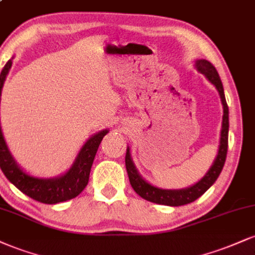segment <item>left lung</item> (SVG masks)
<instances>
[{
  "mask_svg": "<svg viewBox=\"0 0 255 255\" xmlns=\"http://www.w3.org/2000/svg\"><path fill=\"white\" fill-rule=\"evenodd\" d=\"M196 67L198 71L207 77L209 81L215 85L217 91H219L221 101L223 104V121H222V130H221V141H220V148L217 157L214 161L213 166L208 171V173L202 178L197 184L188 189L182 190H162L155 186L151 185L141 178V176L137 173L135 166H134L133 161L130 159L129 148H127V153H126V168H127L128 177H129V182L131 188L137 195L145 198L146 201L153 202L157 204H164V205H171V207H179V205L189 204L194 202L198 197L207 191L208 189L216 182L219 178L221 171H222L223 165L226 162L227 151H228V129H229V118H228V106H227L225 91H223V85L221 82L219 73L215 66L210 63V61L201 59L197 60L196 63Z\"/></svg>",
  "mask_w": 255,
  "mask_h": 255,
  "instance_id": "left-lung-1",
  "label": "left lung"
}]
</instances>
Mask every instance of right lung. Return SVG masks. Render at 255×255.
<instances>
[{
    "instance_id": "obj_1",
    "label": "right lung",
    "mask_w": 255,
    "mask_h": 255,
    "mask_svg": "<svg viewBox=\"0 0 255 255\" xmlns=\"http://www.w3.org/2000/svg\"><path fill=\"white\" fill-rule=\"evenodd\" d=\"M11 66V59L7 61L0 75V97L4 79ZM1 100V98H0ZM108 130H102L90 137L79 152L75 164L67 172L54 179H39L24 173L17 166L16 162L8 151L5 141L3 139L0 127V167L4 176L13 183L21 192L29 196L35 201L45 204H56L72 199L81 194L89 182L90 170L103 136Z\"/></svg>"
}]
</instances>
